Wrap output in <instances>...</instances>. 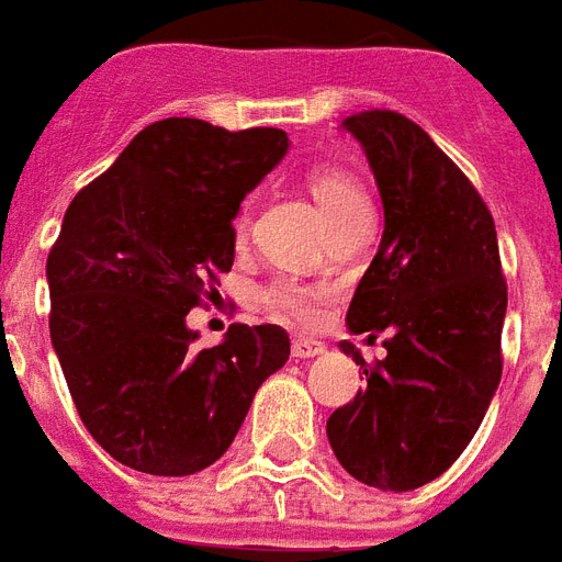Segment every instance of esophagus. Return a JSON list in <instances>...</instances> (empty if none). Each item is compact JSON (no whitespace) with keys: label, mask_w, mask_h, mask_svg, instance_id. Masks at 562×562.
<instances>
[{"label":"esophagus","mask_w":562,"mask_h":562,"mask_svg":"<svg viewBox=\"0 0 562 562\" xmlns=\"http://www.w3.org/2000/svg\"><path fill=\"white\" fill-rule=\"evenodd\" d=\"M292 355L297 360H313V357L324 355V345L318 339H306V336H297L292 342Z\"/></svg>","instance_id":"obj_1"}]
</instances>
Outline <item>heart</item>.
Returning a JSON list of instances; mask_svg holds the SVG:
<instances>
[{"label":"heart","mask_w":562,"mask_h":562,"mask_svg":"<svg viewBox=\"0 0 562 562\" xmlns=\"http://www.w3.org/2000/svg\"><path fill=\"white\" fill-rule=\"evenodd\" d=\"M306 187H310V193H313V199L322 207L324 220L339 217L348 207L366 205L360 184L345 169H336V166H313L306 172ZM238 228H244V217L238 220ZM265 301L273 310H285V313L301 315V318L313 315V292L297 285V282H277V285H270L268 292H265Z\"/></svg>","instance_id":"1"}]
</instances>
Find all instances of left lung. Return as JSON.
<instances>
[{"instance_id": "left-lung-1", "label": "left lung", "mask_w": 562, "mask_h": 562, "mask_svg": "<svg viewBox=\"0 0 562 562\" xmlns=\"http://www.w3.org/2000/svg\"><path fill=\"white\" fill-rule=\"evenodd\" d=\"M342 131L372 166L384 235L345 324L386 330V357L366 390L327 419V440L355 480L411 492L459 459L501 384L506 282L488 207L419 124L390 110L357 112ZM345 355L366 366L351 342Z\"/></svg>"}]
</instances>
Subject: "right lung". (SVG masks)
<instances>
[{"instance_id":"add662e5","label":"right lung","mask_w":562,"mask_h":562,"mask_svg":"<svg viewBox=\"0 0 562 562\" xmlns=\"http://www.w3.org/2000/svg\"><path fill=\"white\" fill-rule=\"evenodd\" d=\"M289 151L277 127L164 119L65 211L47 259L49 339L91 438L133 471L190 476L232 447L285 366L277 324L196 348L187 313L235 261L240 202Z\"/></svg>"}]
</instances>
